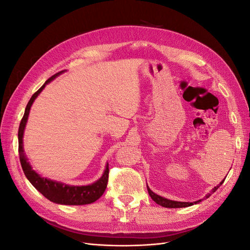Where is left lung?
Here are the masks:
<instances>
[{
	"mask_svg": "<svg viewBox=\"0 0 250 250\" xmlns=\"http://www.w3.org/2000/svg\"><path fill=\"white\" fill-rule=\"evenodd\" d=\"M223 181H224V179H223V180L221 181V183L219 184L218 186H216L209 193H208L206 196H204V197H203L202 199L197 200V201H194V202H181V201H174V200H170V199H167V198H164V197H162V196L157 195V194H155V193H153L152 191H151L148 186H147V190H148V193H149V195H150V197L152 198V200L155 201L157 204H160V206H162V207H164V208H179L191 207V206H193V204L199 203V202H200L201 200H203V199L208 198L211 194H214V193L218 190V188L223 184Z\"/></svg>",
	"mask_w": 250,
	"mask_h": 250,
	"instance_id": "8db88e82",
	"label": "left lung"
}]
</instances>
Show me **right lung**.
I'll return each mask as SVG.
<instances>
[{
	"label": "right lung",
	"instance_id": "1",
	"mask_svg": "<svg viewBox=\"0 0 250 250\" xmlns=\"http://www.w3.org/2000/svg\"><path fill=\"white\" fill-rule=\"evenodd\" d=\"M63 72L64 71H62L55 75H53L51 78H49L43 83V85L37 90L36 93L33 94L31 99L29 100L25 109L24 117H22L19 127V154L21 168L25 173L26 177L36 190L41 192L47 199L54 203L65 204V206H83V204H89L95 202L103 195L105 188L107 187L108 181V164H106L103 175L101 176V178L98 179L96 183L88 186H70L62 183H58V181L55 180H51L46 177H42L39 173H36L34 170H32L31 165L29 164L25 155L24 147H22L24 146L22 145L24 130L27 124L30 108H31L34 100L36 99L37 96L42 93V90L48 83H50L53 79L56 78L58 75Z\"/></svg>",
	"mask_w": 250,
	"mask_h": 250
}]
</instances>
